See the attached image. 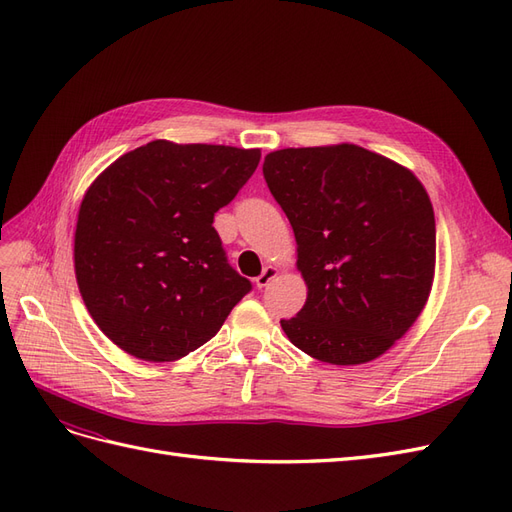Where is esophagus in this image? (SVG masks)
<instances>
[{"mask_svg":"<svg viewBox=\"0 0 512 512\" xmlns=\"http://www.w3.org/2000/svg\"><path fill=\"white\" fill-rule=\"evenodd\" d=\"M277 273H280V271H277V267H273V265H269V267H265V269H262V273L256 277V286L258 288H267L273 280H275V277H277Z\"/></svg>","mask_w":512,"mask_h":512,"instance_id":"obj_1","label":"esophagus"}]
</instances>
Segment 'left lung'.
Returning <instances> with one entry per match:
<instances>
[{
  "mask_svg": "<svg viewBox=\"0 0 512 512\" xmlns=\"http://www.w3.org/2000/svg\"><path fill=\"white\" fill-rule=\"evenodd\" d=\"M262 173L294 230L307 284L284 333L322 363L378 359L421 316L436 273V218L423 183L350 143L271 151Z\"/></svg>",
  "mask_w": 512,
  "mask_h": 512,
  "instance_id": "obj_1",
  "label": "left lung"
}]
</instances>
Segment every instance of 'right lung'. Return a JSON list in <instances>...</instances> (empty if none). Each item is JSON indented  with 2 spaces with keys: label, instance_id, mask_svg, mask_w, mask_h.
Here are the masks:
<instances>
[{
  "label": "right lung",
  "instance_id": "obj_1",
  "mask_svg": "<svg viewBox=\"0 0 512 512\" xmlns=\"http://www.w3.org/2000/svg\"><path fill=\"white\" fill-rule=\"evenodd\" d=\"M258 162L260 149L151 141L89 185L74 232L76 284L123 352L179 361L252 290L228 265L213 215Z\"/></svg>",
  "mask_w": 512,
  "mask_h": 512
}]
</instances>
